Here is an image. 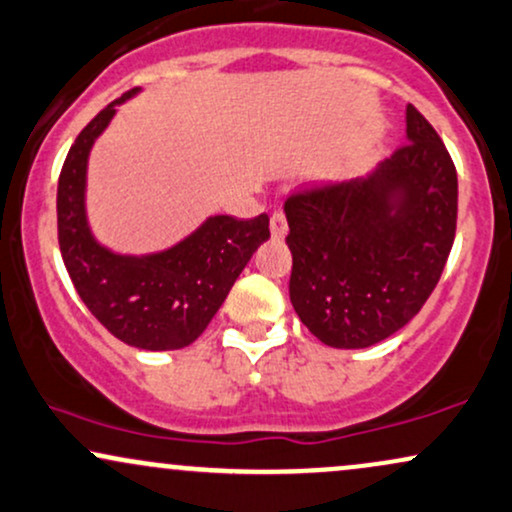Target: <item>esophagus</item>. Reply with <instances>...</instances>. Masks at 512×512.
Segmentation results:
<instances>
[{
  "mask_svg": "<svg viewBox=\"0 0 512 512\" xmlns=\"http://www.w3.org/2000/svg\"><path fill=\"white\" fill-rule=\"evenodd\" d=\"M269 229H272V238H274V240H281L283 236H286V231H288L286 214H283V212H274L272 219H269Z\"/></svg>",
  "mask_w": 512,
  "mask_h": 512,
  "instance_id": "esophagus-1",
  "label": "esophagus"
}]
</instances>
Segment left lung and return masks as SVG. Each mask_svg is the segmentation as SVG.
Here are the masks:
<instances>
[{"label": "left lung", "instance_id": "8db88e82", "mask_svg": "<svg viewBox=\"0 0 512 512\" xmlns=\"http://www.w3.org/2000/svg\"><path fill=\"white\" fill-rule=\"evenodd\" d=\"M405 123L408 143L372 174L315 183L283 205L291 229V303L331 348H369L403 329L451 255L455 164L412 104Z\"/></svg>", "mask_w": 512, "mask_h": 512}]
</instances>
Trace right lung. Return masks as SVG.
<instances>
[{
  "label": "right lung",
  "mask_w": 512,
  "mask_h": 512,
  "mask_svg": "<svg viewBox=\"0 0 512 512\" xmlns=\"http://www.w3.org/2000/svg\"><path fill=\"white\" fill-rule=\"evenodd\" d=\"M135 92L107 104L66 155L57 188L59 250L80 300L109 334L133 348L178 350L217 315L252 252L269 238V217H209L186 240L155 255H119L97 243L85 217L88 157L116 107Z\"/></svg>",
  "instance_id": "obj_1"
}]
</instances>
